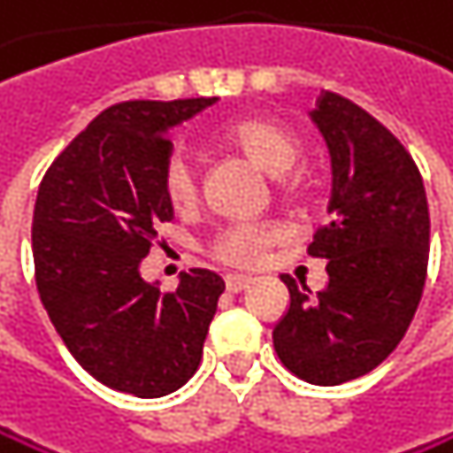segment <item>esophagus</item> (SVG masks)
<instances>
[{"mask_svg":"<svg viewBox=\"0 0 453 453\" xmlns=\"http://www.w3.org/2000/svg\"><path fill=\"white\" fill-rule=\"evenodd\" d=\"M251 286V278H240V275H226V291L229 294H240Z\"/></svg>","mask_w":453,"mask_h":453,"instance_id":"esophagus-1","label":"esophagus"}]
</instances>
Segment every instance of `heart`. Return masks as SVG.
Segmentation results:
<instances>
[{"label":"heart","mask_w":453,"mask_h":453,"mask_svg":"<svg viewBox=\"0 0 453 453\" xmlns=\"http://www.w3.org/2000/svg\"><path fill=\"white\" fill-rule=\"evenodd\" d=\"M224 140L251 156L257 165H262L270 173H286L291 165H297L303 156V137L297 129L288 127L286 121L270 119V116H248L237 119L224 129ZM286 183L297 186L300 178H288ZM162 188L173 208L186 211L196 205L199 199V170L188 148L175 145L162 167ZM286 229L278 221H240L226 226L216 242H213V257L229 267L237 270H251L262 265L267 248L280 242Z\"/></svg>","instance_id":"obj_1"}]
</instances>
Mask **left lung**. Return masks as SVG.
Segmentation results:
<instances>
[{"label": "left lung", "mask_w": 453, "mask_h": 453, "mask_svg": "<svg viewBox=\"0 0 453 453\" xmlns=\"http://www.w3.org/2000/svg\"><path fill=\"white\" fill-rule=\"evenodd\" d=\"M311 119L332 156V219L308 254L326 259L329 283L311 300L280 275L291 303L273 346L297 378L337 387L375 370L411 326L426 280L429 211L411 153L367 110L321 91Z\"/></svg>", "instance_id": "8db88e82"}]
</instances>
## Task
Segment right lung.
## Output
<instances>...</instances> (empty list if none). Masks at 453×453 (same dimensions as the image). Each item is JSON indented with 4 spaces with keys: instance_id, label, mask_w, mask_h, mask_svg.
I'll list each match as a JSON object with an SVG mask.
<instances>
[{
    "instance_id": "right-lung-1",
    "label": "right lung",
    "mask_w": 453,
    "mask_h": 453,
    "mask_svg": "<svg viewBox=\"0 0 453 453\" xmlns=\"http://www.w3.org/2000/svg\"><path fill=\"white\" fill-rule=\"evenodd\" d=\"M216 102H119L48 167L32 221L40 300L78 365L104 387L165 397L196 372L224 280L194 267L159 291L140 262L173 221L162 167L167 129Z\"/></svg>"
}]
</instances>
